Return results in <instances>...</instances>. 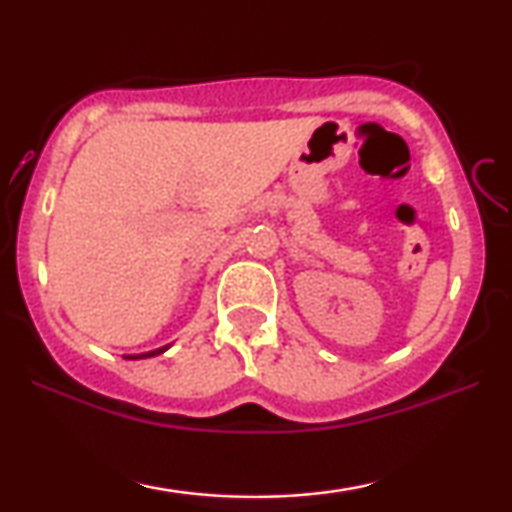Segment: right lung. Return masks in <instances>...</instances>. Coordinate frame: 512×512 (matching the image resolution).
<instances>
[{"instance_id":"obj_1","label":"right lung","mask_w":512,"mask_h":512,"mask_svg":"<svg viewBox=\"0 0 512 512\" xmlns=\"http://www.w3.org/2000/svg\"><path fill=\"white\" fill-rule=\"evenodd\" d=\"M167 347H170V345H165V347H160V349H153V352H144V354H128V356H125V359H132V361H135V359H149V356L163 354Z\"/></svg>"}]
</instances>
